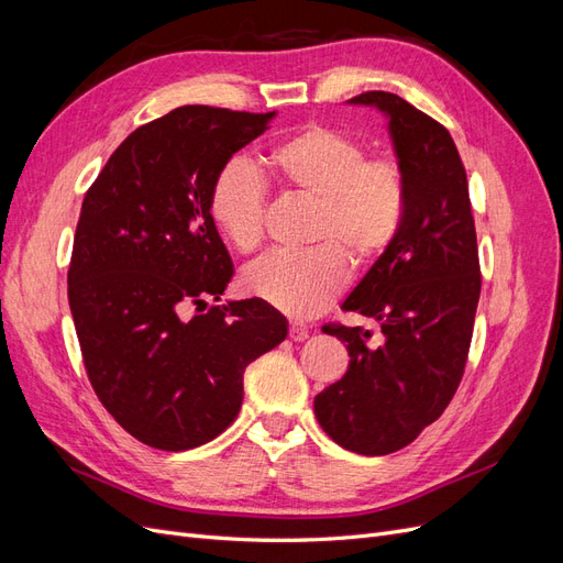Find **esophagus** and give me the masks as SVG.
Returning <instances> with one entry per match:
<instances>
[{
    "label": "esophagus",
    "mask_w": 563,
    "mask_h": 563,
    "mask_svg": "<svg viewBox=\"0 0 563 563\" xmlns=\"http://www.w3.org/2000/svg\"><path fill=\"white\" fill-rule=\"evenodd\" d=\"M288 338L296 340V343H302V340L308 338V327H302L300 321H291V327H288Z\"/></svg>",
    "instance_id": "obj_1"
}]
</instances>
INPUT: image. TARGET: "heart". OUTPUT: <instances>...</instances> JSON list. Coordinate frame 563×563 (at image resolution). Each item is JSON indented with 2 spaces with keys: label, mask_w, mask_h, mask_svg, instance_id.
<instances>
[{
  "label": "heart",
  "mask_w": 563,
  "mask_h": 563,
  "mask_svg": "<svg viewBox=\"0 0 563 563\" xmlns=\"http://www.w3.org/2000/svg\"><path fill=\"white\" fill-rule=\"evenodd\" d=\"M279 183L317 203L305 253H269L246 267L244 291L272 308L308 319L327 310L347 284V258L368 267L395 244L406 216V178L391 157H366L354 135L310 124L269 152ZM209 211L220 234L242 253L265 234L267 185L244 157L218 168Z\"/></svg>",
  "instance_id": "b5f03b06"
}]
</instances>
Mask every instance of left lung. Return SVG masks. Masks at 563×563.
<instances>
[{
  "mask_svg": "<svg viewBox=\"0 0 563 563\" xmlns=\"http://www.w3.org/2000/svg\"><path fill=\"white\" fill-rule=\"evenodd\" d=\"M347 103L387 119L406 216L395 244L343 302L380 323L383 343L368 345L360 327H323L347 345L350 366L314 397V416L343 449L387 455L444 413L463 378L482 291L479 251L451 133L397 93L366 91Z\"/></svg>",
  "mask_w": 563,
  "mask_h": 563,
  "instance_id": "1",
  "label": "left lung"
}]
</instances>
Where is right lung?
<instances>
[{"label":"right lung","mask_w":563,"mask_h":563,"mask_svg":"<svg viewBox=\"0 0 563 563\" xmlns=\"http://www.w3.org/2000/svg\"><path fill=\"white\" fill-rule=\"evenodd\" d=\"M275 114L176 108L135 129L84 197L67 272L84 366L108 413L152 449H197L228 430L246 366L288 333L261 298L209 308L234 275L211 183Z\"/></svg>","instance_id":"obj_1"}]
</instances>
